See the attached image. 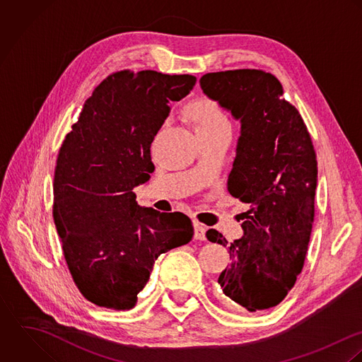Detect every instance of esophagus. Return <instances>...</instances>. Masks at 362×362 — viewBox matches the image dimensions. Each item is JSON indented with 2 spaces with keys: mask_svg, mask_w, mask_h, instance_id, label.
Wrapping results in <instances>:
<instances>
[{
  "mask_svg": "<svg viewBox=\"0 0 362 362\" xmlns=\"http://www.w3.org/2000/svg\"><path fill=\"white\" fill-rule=\"evenodd\" d=\"M206 225L194 221V238L199 240H206Z\"/></svg>",
  "mask_w": 362,
  "mask_h": 362,
  "instance_id": "esophagus-1",
  "label": "esophagus"
}]
</instances>
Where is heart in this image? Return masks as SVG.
<instances>
[{"instance_id": "heart-1", "label": "heart", "mask_w": 362, "mask_h": 362, "mask_svg": "<svg viewBox=\"0 0 362 362\" xmlns=\"http://www.w3.org/2000/svg\"><path fill=\"white\" fill-rule=\"evenodd\" d=\"M192 117L196 130H213L221 127H229L228 119L218 106L217 102L209 98H200L192 105Z\"/></svg>"}]
</instances>
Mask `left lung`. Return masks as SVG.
Returning <instances> with one entry per match:
<instances>
[{
	"mask_svg": "<svg viewBox=\"0 0 362 362\" xmlns=\"http://www.w3.org/2000/svg\"><path fill=\"white\" fill-rule=\"evenodd\" d=\"M200 86L240 122L228 192L250 207L243 216V236L228 246L232 262L218 284L249 312L269 309L287 296L303 267L317 182L313 144L273 74L209 73ZM207 238L228 245L216 229Z\"/></svg>",
	"mask_w": 362,
	"mask_h": 362,
	"instance_id": "1",
	"label": "left lung"
}]
</instances>
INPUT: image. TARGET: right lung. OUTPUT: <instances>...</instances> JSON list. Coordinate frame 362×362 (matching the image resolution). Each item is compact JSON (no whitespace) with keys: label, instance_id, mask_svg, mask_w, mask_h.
I'll return each mask as SVG.
<instances>
[{"label":"right lung","instance_id":"obj_1","mask_svg":"<svg viewBox=\"0 0 362 362\" xmlns=\"http://www.w3.org/2000/svg\"><path fill=\"white\" fill-rule=\"evenodd\" d=\"M196 81L151 70L112 74L60 148L53 218L75 286L98 306L132 309L158 256L193 238L190 218L140 207L133 190L155 169L149 148L169 103Z\"/></svg>","mask_w":362,"mask_h":362}]
</instances>
